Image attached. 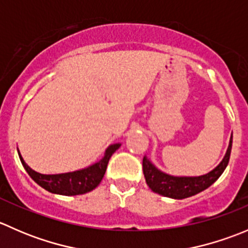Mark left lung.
I'll list each match as a JSON object with an SVG mask.
<instances>
[{"instance_id": "left-lung-1", "label": "left lung", "mask_w": 248, "mask_h": 248, "mask_svg": "<svg viewBox=\"0 0 248 248\" xmlns=\"http://www.w3.org/2000/svg\"><path fill=\"white\" fill-rule=\"evenodd\" d=\"M232 144V133L229 140L228 149L221 163L209 171L207 174L201 175V176H174L167 172H163L152 164L147 156L142 158V171H144L145 180L147 186L154 191L163 197H168L172 199H185L188 197L198 194L204 189L209 188L222 174L224 169L228 166L229 158H231Z\"/></svg>"}]
</instances>
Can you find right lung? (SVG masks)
<instances>
[{
  "instance_id": "1",
  "label": "right lung",
  "mask_w": 248,
  "mask_h": 248,
  "mask_svg": "<svg viewBox=\"0 0 248 248\" xmlns=\"http://www.w3.org/2000/svg\"><path fill=\"white\" fill-rule=\"evenodd\" d=\"M120 146H121L120 142L109 145L104 152L103 158L86 168L76 171L63 172V174L51 175L41 174V172H37L31 169L24 161L19 150H17V154H19L20 161H21L25 170L39 186L49 191L50 193L61 194V196H78V194H85L87 192H91L101 184L102 179L106 174L110 157Z\"/></svg>"
}]
</instances>
